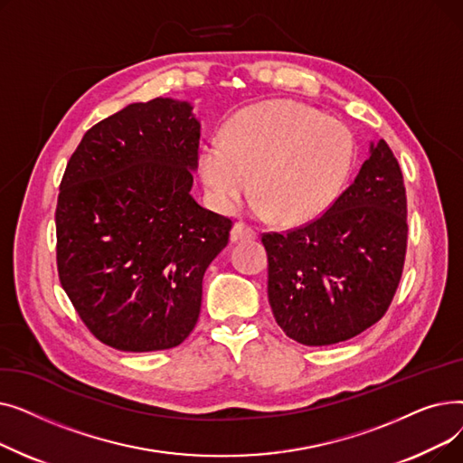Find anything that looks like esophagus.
<instances>
[{"instance_id": "34e87169", "label": "esophagus", "mask_w": 463, "mask_h": 463, "mask_svg": "<svg viewBox=\"0 0 463 463\" xmlns=\"http://www.w3.org/2000/svg\"><path fill=\"white\" fill-rule=\"evenodd\" d=\"M257 238V231L253 227H250L244 222H236L231 232V240L232 241H241V240H253Z\"/></svg>"}]
</instances>
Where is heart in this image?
I'll list each match as a JSON object with an SVG mask.
<instances>
[{
	"instance_id": "1",
	"label": "heart",
	"mask_w": 463,
	"mask_h": 463,
	"mask_svg": "<svg viewBox=\"0 0 463 463\" xmlns=\"http://www.w3.org/2000/svg\"><path fill=\"white\" fill-rule=\"evenodd\" d=\"M354 159V138L335 118L293 101H269L241 112L229 140L203 154V178L222 208L250 191L255 208L281 223H304L325 212L344 187Z\"/></svg>"
}]
</instances>
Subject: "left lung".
<instances>
[{
    "instance_id": "left-lung-1",
    "label": "left lung",
    "mask_w": 463,
    "mask_h": 463,
    "mask_svg": "<svg viewBox=\"0 0 463 463\" xmlns=\"http://www.w3.org/2000/svg\"><path fill=\"white\" fill-rule=\"evenodd\" d=\"M269 302L295 342L334 345L373 326L392 304L407 251V197L381 138L354 182L311 222L264 232Z\"/></svg>"
}]
</instances>
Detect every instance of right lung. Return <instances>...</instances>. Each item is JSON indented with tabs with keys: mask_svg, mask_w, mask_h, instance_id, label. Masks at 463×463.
I'll return each instance as SVG.
<instances>
[{
	"mask_svg": "<svg viewBox=\"0 0 463 463\" xmlns=\"http://www.w3.org/2000/svg\"><path fill=\"white\" fill-rule=\"evenodd\" d=\"M201 124L176 99L133 103L86 131L56 206L58 276L101 344L148 353L197 325L203 278L232 219L191 197Z\"/></svg>",
	"mask_w": 463,
	"mask_h": 463,
	"instance_id": "obj_1",
	"label": "right lung"
}]
</instances>
